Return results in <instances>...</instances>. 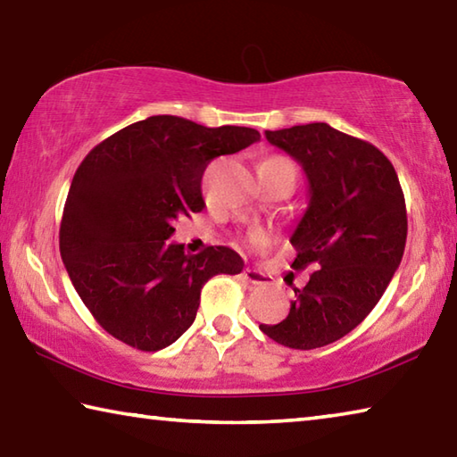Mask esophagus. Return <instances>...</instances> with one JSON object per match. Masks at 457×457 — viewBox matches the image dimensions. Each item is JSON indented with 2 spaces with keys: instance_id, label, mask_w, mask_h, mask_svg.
Instances as JSON below:
<instances>
[{
  "instance_id": "34e87169",
  "label": "esophagus",
  "mask_w": 457,
  "mask_h": 457,
  "mask_svg": "<svg viewBox=\"0 0 457 457\" xmlns=\"http://www.w3.org/2000/svg\"><path fill=\"white\" fill-rule=\"evenodd\" d=\"M244 279L250 281L253 286H270V276L268 273H263L260 270H253V268H245L244 270Z\"/></svg>"
}]
</instances>
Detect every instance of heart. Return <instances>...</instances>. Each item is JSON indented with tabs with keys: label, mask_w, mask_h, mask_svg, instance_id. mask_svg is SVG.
I'll return each mask as SVG.
<instances>
[{
	"label": "heart",
	"mask_w": 457,
	"mask_h": 457,
	"mask_svg": "<svg viewBox=\"0 0 457 457\" xmlns=\"http://www.w3.org/2000/svg\"><path fill=\"white\" fill-rule=\"evenodd\" d=\"M265 162H287V160H284V157H268V160H263L262 163H265ZM250 242L252 244H255V245H263V244H268V236L263 234V231H253V234L250 236Z\"/></svg>",
	"instance_id": "1"
}]
</instances>
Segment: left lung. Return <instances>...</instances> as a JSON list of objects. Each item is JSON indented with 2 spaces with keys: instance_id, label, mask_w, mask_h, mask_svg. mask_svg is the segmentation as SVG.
<instances>
[{
  "instance_id": "1",
  "label": "left lung",
  "mask_w": 457,
  "mask_h": 457,
  "mask_svg": "<svg viewBox=\"0 0 457 457\" xmlns=\"http://www.w3.org/2000/svg\"><path fill=\"white\" fill-rule=\"evenodd\" d=\"M308 178V207L289 242L294 270L313 265L284 321L262 323L273 342L315 350L366 320L400 268L408 215L392 162L363 139L328 123L265 131Z\"/></svg>"
}]
</instances>
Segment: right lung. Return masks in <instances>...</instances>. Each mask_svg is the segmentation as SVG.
I'll return each mask as SVG.
<instances>
[{
  "label": "right lung",
  "mask_w": 457,
  "mask_h": 457,
  "mask_svg": "<svg viewBox=\"0 0 457 457\" xmlns=\"http://www.w3.org/2000/svg\"><path fill=\"white\" fill-rule=\"evenodd\" d=\"M255 142L260 131L252 128L152 115L86 155L65 200L60 252L81 302L107 334L136 350H163L194 323L205 281L244 270L229 247L194 255L165 239L179 215L205 207L207 163Z\"/></svg>",
  "instance_id": "right-lung-1"
}]
</instances>
